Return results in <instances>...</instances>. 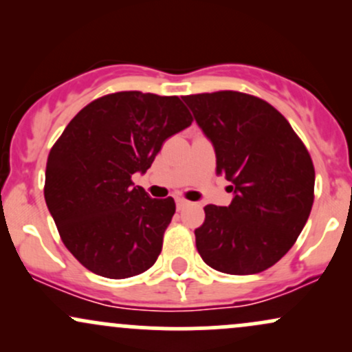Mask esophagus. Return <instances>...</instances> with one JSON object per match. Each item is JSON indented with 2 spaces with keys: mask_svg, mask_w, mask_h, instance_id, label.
Returning a JSON list of instances; mask_svg holds the SVG:
<instances>
[{
  "mask_svg": "<svg viewBox=\"0 0 352 352\" xmlns=\"http://www.w3.org/2000/svg\"><path fill=\"white\" fill-rule=\"evenodd\" d=\"M190 201H187L185 199H175V205H177V210H184L185 207H188Z\"/></svg>",
  "mask_w": 352,
  "mask_h": 352,
  "instance_id": "esophagus-1",
  "label": "esophagus"
}]
</instances>
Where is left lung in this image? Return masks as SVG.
<instances>
[{
	"instance_id": "obj_1",
	"label": "left lung",
	"mask_w": 352,
	"mask_h": 352,
	"mask_svg": "<svg viewBox=\"0 0 352 352\" xmlns=\"http://www.w3.org/2000/svg\"><path fill=\"white\" fill-rule=\"evenodd\" d=\"M184 102L233 192L228 207H205L204 225L195 230L201 260L227 274L265 272L288 253L309 217V153L288 120L253 96L220 91L185 96Z\"/></svg>"
}]
</instances>
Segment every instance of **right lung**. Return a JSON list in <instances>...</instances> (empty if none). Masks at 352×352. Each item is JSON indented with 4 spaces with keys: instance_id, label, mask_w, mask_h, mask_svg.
<instances>
[{
    "instance_id": "obj_1",
    "label": "right lung",
    "mask_w": 352,
    "mask_h": 352,
    "mask_svg": "<svg viewBox=\"0 0 352 352\" xmlns=\"http://www.w3.org/2000/svg\"><path fill=\"white\" fill-rule=\"evenodd\" d=\"M188 125L177 96L129 91L94 100L64 129L47 157L44 199L66 248L89 272L122 280L155 263L175 201L151 199L131 179Z\"/></svg>"
}]
</instances>
